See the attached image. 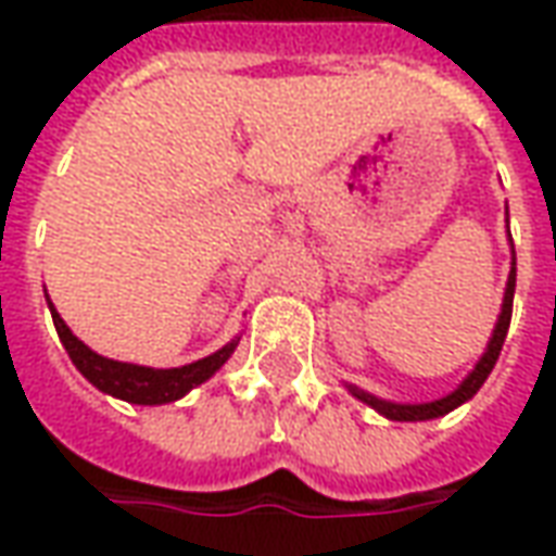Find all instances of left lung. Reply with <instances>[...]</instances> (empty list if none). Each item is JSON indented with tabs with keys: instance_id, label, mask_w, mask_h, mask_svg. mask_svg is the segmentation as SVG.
Listing matches in <instances>:
<instances>
[{
	"instance_id": "left-lung-1",
	"label": "left lung",
	"mask_w": 556,
	"mask_h": 556,
	"mask_svg": "<svg viewBox=\"0 0 556 556\" xmlns=\"http://www.w3.org/2000/svg\"><path fill=\"white\" fill-rule=\"evenodd\" d=\"M511 301H515V262H511V270H508V282H506V294H503V313L496 318V328L491 333V343L484 349V355L476 364V370L469 372L467 379L460 382V386L454 388L452 394H445V397L433 400V403H391V400H379L367 394V391H361V388L349 386V391L361 400V403H367L372 406L376 413H382L391 421H430V418H440V415L452 413L457 409L460 403H467L481 386H484V379L491 376L494 370L496 358H500V349L506 343V333H508V321H511Z\"/></svg>"
}]
</instances>
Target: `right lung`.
<instances>
[{
	"instance_id": "right-lung-1",
	"label": "right lung",
	"mask_w": 556,
	"mask_h": 556,
	"mask_svg": "<svg viewBox=\"0 0 556 556\" xmlns=\"http://www.w3.org/2000/svg\"><path fill=\"white\" fill-rule=\"evenodd\" d=\"M50 316L56 325L62 345L68 352V358L77 370L87 376L92 386L111 394V397L129 400V403H141V406H162V403H174L184 394H189L192 388L207 382L213 372L223 367L225 361L231 358V352L238 349L240 337H235L231 343H225L219 352H213L207 358L186 364V367H170V370H156V367H141V364H126V361L104 358L99 352H92L87 343H80L75 333L68 331V325L62 321L60 313L53 309L48 298Z\"/></svg>"
}]
</instances>
